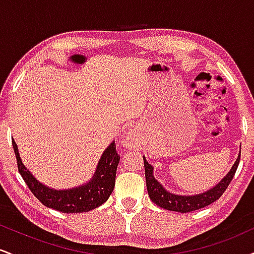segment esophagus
Returning <instances> with one entry per match:
<instances>
[{
  "mask_svg": "<svg viewBox=\"0 0 254 254\" xmlns=\"http://www.w3.org/2000/svg\"><path fill=\"white\" fill-rule=\"evenodd\" d=\"M125 145H127V148H129V149H135V148H137V145H138L137 135H135L133 131H130V132L127 133V137L125 138Z\"/></svg>",
  "mask_w": 254,
  "mask_h": 254,
  "instance_id": "1",
  "label": "esophagus"
}]
</instances>
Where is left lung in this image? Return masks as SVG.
Masks as SVG:
<instances>
[{"mask_svg": "<svg viewBox=\"0 0 254 254\" xmlns=\"http://www.w3.org/2000/svg\"><path fill=\"white\" fill-rule=\"evenodd\" d=\"M144 161V171H145V183H147V190L150 199L156 205L161 206L166 210L178 211V212H190L198 210V209L205 208L210 205L215 200L223 194L226 189L232 182L235 172H237L239 161H240V154H239L237 161L232 166L230 171L227 173V176L221 180L217 185L211 188L210 190L203 192L199 194H193V196H182V194H174L165 190L164 186L161 185L154 178L153 171L154 167L150 164H148L147 160L143 157Z\"/></svg>", "mask_w": 254, "mask_h": 254, "instance_id": "1", "label": "left lung"}]
</instances>
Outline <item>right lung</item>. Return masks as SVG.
<instances>
[{
    "label": "right lung",
    "instance_id": "obj_1",
    "mask_svg": "<svg viewBox=\"0 0 254 254\" xmlns=\"http://www.w3.org/2000/svg\"><path fill=\"white\" fill-rule=\"evenodd\" d=\"M11 142L19 173L21 174L32 193L48 208L64 214L87 212L104 204L112 193L116 182V172L119 164V155L116 150L115 141L105 149L92 179L84 185L70 190H54L38 182L22 164L15 141L13 139Z\"/></svg>",
    "mask_w": 254,
    "mask_h": 254
}]
</instances>
